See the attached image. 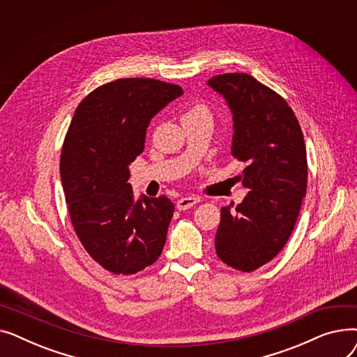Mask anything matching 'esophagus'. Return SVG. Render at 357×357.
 Wrapping results in <instances>:
<instances>
[{"mask_svg": "<svg viewBox=\"0 0 357 357\" xmlns=\"http://www.w3.org/2000/svg\"><path fill=\"white\" fill-rule=\"evenodd\" d=\"M198 202H199V198H198V197H182V198H179L178 202H176V208H178L179 211H185V210H188V208L194 207V205L198 204Z\"/></svg>", "mask_w": 357, "mask_h": 357, "instance_id": "1", "label": "esophagus"}]
</instances>
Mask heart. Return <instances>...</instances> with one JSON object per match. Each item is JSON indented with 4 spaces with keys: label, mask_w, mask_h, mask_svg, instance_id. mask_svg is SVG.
I'll use <instances>...</instances> for the list:
<instances>
[{
    "label": "heart",
    "mask_w": 357,
    "mask_h": 357,
    "mask_svg": "<svg viewBox=\"0 0 357 357\" xmlns=\"http://www.w3.org/2000/svg\"><path fill=\"white\" fill-rule=\"evenodd\" d=\"M201 111H208L207 108H205L204 105H201V104H198V105H194L188 112H186V114H192V112H201Z\"/></svg>",
    "instance_id": "heart-1"
}]
</instances>
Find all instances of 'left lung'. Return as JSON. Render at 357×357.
Masks as SVG:
<instances>
[{
  "instance_id": "obj_1",
  "label": "left lung",
  "mask_w": 357,
  "mask_h": 357,
  "mask_svg": "<svg viewBox=\"0 0 357 357\" xmlns=\"http://www.w3.org/2000/svg\"><path fill=\"white\" fill-rule=\"evenodd\" d=\"M207 85L233 114L231 156L245 162L249 188L236 211L221 208L215 252L224 264L253 272L271 261L295 227L307 192V150L287 101L248 73H224Z\"/></svg>"
}]
</instances>
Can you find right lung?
Returning a JSON list of instances; mask_svg holds the SVG:
<instances>
[{
    "label": "right lung",
    "mask_w": 357,
    "mask_h": 357,
    "mask_svg": "<svg viewBox=\"0 0 357 357\" xmlns=\"http://www.w3.org/2000/svg\"><path fill=\"white\" fill-rule=\"evenodd\" d=\"M182 93L152 78L117 79L93 89L70 121L61 155L70 220L89 256L116 275L143 271L163 250L174 204L136 199L128 165L143 152L150 120Z\"/></svg>",
    "instance_id": "add662e5"
}]
</instances>
